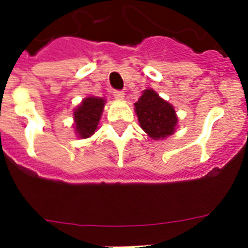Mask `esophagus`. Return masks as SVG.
Returning a JSON list of instances; mask_svg holds the SVG:
<instances>
[{"mask_svg":"<svg viewBox=\"0 0 248 248\" xmlns=\"http://www.w3.org/2000/svg\"><path fill=\"white\" fill-rule=\"evenodd\" d=\"M113 95L117 100H123L124 99V97H125V93H124V92H120V91H114Z\"/></svg>","mask_w":248,"mask_h":248,"instance_id":"1","label":"esophagus"}]
</instances>
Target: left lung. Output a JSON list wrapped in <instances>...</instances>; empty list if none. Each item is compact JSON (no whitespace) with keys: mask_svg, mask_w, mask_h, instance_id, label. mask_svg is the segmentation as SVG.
<instances>
[{"mask_svg":"<svg viewBox=\"0 0 248 248\" xmlns=\"http://www.w3.org/2000/svg\"><path fill=\"white\" fill-rule=\"evenodd\" d=\"M140 128L153 140H163L177 128V115L172 104L160 97L154 89H145L134 104Z\"/></svg>","mask_w":248,"mask_h":248,"instance_id":"left-lung-1","label":"left lung"}]
</instances>
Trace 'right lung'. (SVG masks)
I'll return each mask as SVG.
<instances>
[{"label":"right lung","mask_w":248,"mask_h":248,"mask_svg":"<svg viewBox=\"0 0 248 248\" xmlns=\"http://www.w3.org/2000/svg\"><path fill=\"white\" fill-rule=\"evenodd\" d=\"M107 100L100 97H87L73 111L74 131L79 139L91 138L95 133Z\"/></svg>","instance_id":"right-lung-1"}]
</instances>
